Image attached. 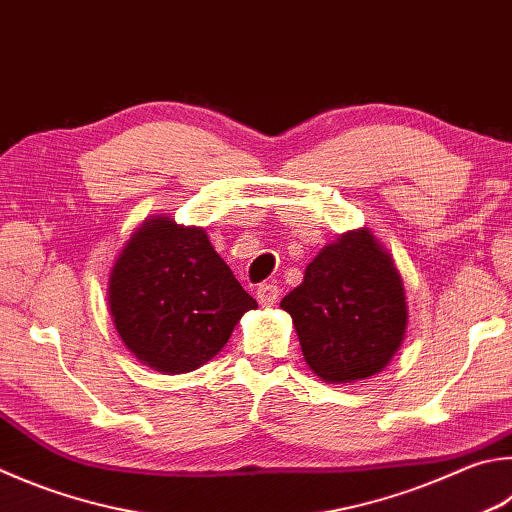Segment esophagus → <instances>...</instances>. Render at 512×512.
I'll list each match as a JSON object with an SVG mask.
<instances>
[{"label":"esophagus","mask_w":512,"mask_h":512,"mask_svg":"<svg viewBox=\"0 0 512 512\" xmlns=\"http://www.w3.org/2000/svg\"><path fill=\"white\" fill-rule=\"evenodd\" d=\"M277 297H280V288L275 284H259L257 286V302L262 306H273L277 302Z\"/></svg>","instance_id":"34e87169"}]
</instances>
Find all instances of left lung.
Listing matches in <instances>:
<instances>
[{"label": "left lung", "mask_w": 512, "mask_h": 512, "mask_svg": "<svg viewBox=\"0 0 512 512\" xmlns=\"http://www.w3.org/2000/svg\"><path fill=\"white\" fill-rule=\"evenodd\" d=\"M280 306L291 313L306 365L333 385L380 374L407 329L401 273L367 228L324 246Z\"/></svg>", "instance_id": "left-lung-1"}]
</instances>
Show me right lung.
I'll use <instances>...</instances> for the list:
<instances>
[{"label":"right lung","instance_id":"obj_1","mask_svg":"<svg viewBox=\"0 0 512 512\" xmlns=\"http://www.w3.org/2000/svg\"><path fill=\"white\" fill-rule=\"evenodd\" d=\"M107 302L125 347L161 374L206 365L241 315L257 309L206 230L163 215L145 219L120 250Z\"/></svg>","mask_w":512,"mask_h":512}]
</instances>
